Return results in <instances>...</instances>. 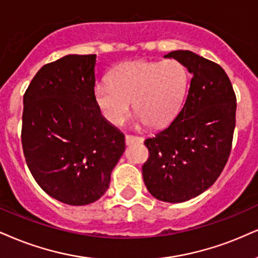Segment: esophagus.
Segmentation results:
<instances>
[{"mask_svg": "<svg viewBox=\"0 0 258 258\" xmlns=\"http://www.w3.org/2000/svg\"><path fill=\"white\" fill-rule=\"evenodd\" d=\"M144 142V138L141 136H134V135H125V145H133V144H142Z\"/></svg>", "mask_w": 258, "mask_h": 258, "instance_id": "1", "label": "esophagus"}]
</instances>
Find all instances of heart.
I'll return each mask as SVG.
<instances>
[{
  "label": "heart",
  "instance_id": "heart-1",
  "mask_svg": "<svg viewBox=\"0 0 258 258\" xmlns=\"http://www.w3.org/2000/svg\"><path fill=\"white\" fill-rule=\"evenodd\" d=\"M189 74L177 59L163 62L129 61L113 67L109 84L94 87V99L113 125L128 117L130 103L139 120L158 128L173 119L185 97Z\"/></svg>",
  "mask_w": 258,
  "mask_h": 258
}]
</instances>
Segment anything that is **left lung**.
<instances>
[{
	"label": "left lung",
	"mask_w": 258,
	"mask_h": 258,
	"mask_svg": "<svg viewBox=\"0 0 258 258\" xmlns=\"http://www.w3.org/2000/svg\"><path fill=\"white\" fill-rule=\"evenodd\" d=\"M165 57L182 62L192 76L176 118L145 141L149 157L142 176L155 199L179 203L206 191L224 170L233 141L237 98L218 63L187 50Z\"/></svg>",
	"instance_id": "left-lung-1"
}]
</instances>
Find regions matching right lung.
Listing matches in <instances>:
<instances>
[{"label": "right lung", "mask_w": 258, "mask_h": 258, "mask_svg": "<svg viewBox=\"0 0 258 258\" xmlns=\"http://www.w3.org/2000/svg\"><path fill=\"white\" fill-rule=\"evenodd\" d=\"M97 55L47 63L24 94L21 144L41 189L57 201L85 206L99 200L125 144L94 99Z\"/></svg>", "instance_id": "add662e5"}]
</instances>
